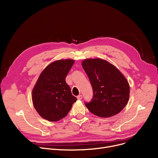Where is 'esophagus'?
I'll list each match as a JSON object with an SVG mask.
<instances>
[{"mask_svg":"<svg viewBox=\"0 0 158 158\" xmlns=\"http://www.w3.org/2000/svg\"><path fill=\"white\" fill-rule=\"evenodd\" d=\"M82 98V95H78L77 97V98L78 99V100H81Z\"/></svg>","mask_w":158,"mask_h":158,"instance_id":"obj_1","label":"esophagus"}]
</instances>
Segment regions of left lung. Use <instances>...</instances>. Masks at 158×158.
<instances>
[{
	"mask_svg": "<svg viewBox=\"0 0 158 158\" xmlns=\"http://www.w3.org/2000/svg\"><path fill=\"white\" fill-rule=\"evenodd\" d=\"M93 88L94 96L85 102L89 111L106 118L120 113L129 98L128 81L114 65L106 60L86 59L82 63Z\"/></svg>",
	"mask_w": 158,
	"mask_h": 158,
	"instance_id": "obj_1",
	"label": "left lung"
}]
</instances>
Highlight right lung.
Segmentation results:
<instances>
[{"label":"right lung","instance_id":"add662e5","mask_svg":"<svg viewBox=\"0 0 158 158\" xmlns=\"http://www.w3.org/2000/svg\"><path fill=\"white\" fill-rule=\"evenodd\" d=\"M73 60H61L48 64L41 73L32 92L35 108L41 117L56 122L65 117L77 98L72 95L65 78Z\"/></svg>","mask_w":158,"mask_h":158}]
</instances>
